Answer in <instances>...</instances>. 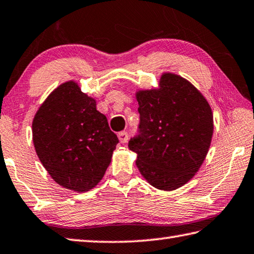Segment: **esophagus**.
<instances>
[{"mask_svg": "<svg viewBox=\"0 0 254 254\" xmlns=\"http://www.w3.org/2000/svg\"><path fill=\"white\" fill-rule=\"evenodd\" d=\"M118 138L122 143H126L128 141V133L127 131H121L118 133Z\"/></svg>", "mask_w": 254, "mask_h": 254, "instance_id": "1", "label": "esophagus"}]
</instances>
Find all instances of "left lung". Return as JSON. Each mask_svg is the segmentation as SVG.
<instances>
[{
    "instance_id": "1",
    "label": "left lung",
    "mask_w": 254,
    "mask_h": 254,
    "mask_svg": "<svg viewBox=\"0 0 254 254\" xmlns=\"http://www.w3.org/2000/svg\"><path fill=\"white\" fill-rule=\"evenodd\" d=\"M138 135L128 147L146 180L160 190H175L192 178L211 143L213 116L202 94L175 74L161 76L159 88L137 95Z\"/></svg>"
}]
</instances>
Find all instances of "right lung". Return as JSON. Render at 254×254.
Wrapping results in <instances>:
<instances>
[{
	"label": "right lung",
	"instance_id": "obj_1",
	"mask_svg": "<svg viewBox=\"0 0 254 254\" xmlns=\"http://www.w3.org/2000/svg\"><path fill=\"white\" fill-rule=\"evenodd\" d=\"M32 128L42 165L57 184L77 192L102 180L119 141L95 99L75 82L62 84L46 98Z\"/></svg>",
	"mask_w": 254,
	"mask_h": 254
}]
</instances>
